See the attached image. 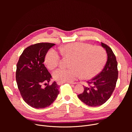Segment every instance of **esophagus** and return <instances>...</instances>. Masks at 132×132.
I'll return each mask as SVG.
<instances>
[{
    "instance_id": "1",
    "label": "esophagus",
    "mask_w": 132,
    "mask_h": 132,
    "mask_svg": "<svg viewBox=\"0 0 132 132\" xmlns=\"http://www.w3.org/2000/svg\"><path fill=\"white\" fill-rule=\"evenodd\" d=\"M57 85H61L63 84V82H60V81H57ZM69 84H72L71 82H69Z\"/></svg>"
}]
</instances>
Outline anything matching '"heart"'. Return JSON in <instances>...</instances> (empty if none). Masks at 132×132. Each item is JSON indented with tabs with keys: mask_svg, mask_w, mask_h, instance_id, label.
Wrapping results in <instances>:
<instances>
[{
	"mask_svg": "<svg viewBox=\"0 0 132 132\" xmlns=\"http://www.w3.org/2000/svg\"><path fill=\"white\" fill-rule=\"evenodd\" d=\"M61 53L71 58L69 68H60L53 73L54 79L62 82H72L81 76L84 79L95 77L103 68L106 61L105 50L100 46H92L84 43H72L60 48ZM60 56L54 49L46 54L45 62L53 69L57 67Z\"/></svg>",
	"mask_w": 132,
	"mask_h": 132,
	"instance_id": "b5f03b06",
	"label": "heart"
}]
</instances>
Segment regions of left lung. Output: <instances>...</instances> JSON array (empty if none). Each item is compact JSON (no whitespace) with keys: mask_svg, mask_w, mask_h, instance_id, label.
Here are the masks:
<instances>
[{"mask_svg":"<svg viewBox=\"0 0 132 132\" xmlns=\"http://www.w3.org/2000/svg\"><path fill=\"white\" fill-rule=\"evenodd\" d=\"M107 53L106 64L97 76L88 81L84 92L78 95L85 104L90 106H98L104 103L113 92L118 78V63L115 55L107 45L101 43Z\"/></svg>","mask_w":132,"mask_h":132,"instance_id":"left-lung-1","label":"left lung"}]
</instances>
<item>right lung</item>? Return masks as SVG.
Here are the masks:
<instances>
[{
    "instance_id": "add662e5",
    "label": "right lung",
    "mask_w": 132,
    "mask_h": 132,
    "mask_svg": "<svg viewBox=\"0 0 132 132\" xmlns=\"http://www.w3.org/2000/svg\"><path fill=\"white\" fill-rule=\"evenodd\" d=\"M54 44L40 43L26 48L20 56L16 65V81L23 100L36 109L50 106L57 97L59 85L54 81L47 85L52 76L43 63L48 51Z\"/></svg>"
}]
</instances>
